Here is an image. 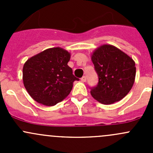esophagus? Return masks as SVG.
Instances as JSON below:
<instances>
[{"label":"esophagus","instance_id":"obj_1","mask_svg":"<svg viewBox=\"0 0 153 153\" xmlns=\"http://www.w3.org/2000/svg\"><path fill=\"white\" fill-rule=\"evenodd\" d=\"M81 80L83 81V82H86V76H83L82 78H81Z\"/></svg>","mask_w":153,"mask_h":153}]
</instances>
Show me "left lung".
<instances>
[{"mask_svg": "<svg viewBox=\"0 0 153 153\" xmlns=\"http://www.w3.org/2000/svg\"><path fill=\"white\" fill-rule=\"evenodd\" d=\"M98 83L91 95L98 102L111 104L128 94L135 81V63L126 53L112 45L101 46L92 55Z\"/></svg>", "mask_w": 153, "mask_h": 153, "instance_id": "left-lung-1", "label": "left lung"}]
</instances>
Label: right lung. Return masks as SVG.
Returning <instances> with one entry per match:
<instances>
[{
    "label": "right lung",
    "instance_id": "add662e5",
    "mask_svg": "<svg viewBox=\"0 0 153 153\" xmlns=\"http://www.w3.org/2000/svg\"><path fill=\"white\" fill-rule=\"evenodd\" d=\"M70 54L60 47L47 49L27 61L23 67L26 89L38 103L54 106L70 93L78 81L67 65Z\"/></svg>",
    "mask_w": 153,
    "mask_h": 153
}]
</instances>
